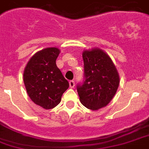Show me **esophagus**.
Instances as JSON below:
<instances>
[{"label":"esophagus","instance_id":"esophagus-1","mask_svg":"<svg viewBox=\"0 0 149 149\" xmlns=\"http://www.w3.org/2000/svg\"><path fill=\"white\" fill-rule=\"evenodd\" d=\"M70 86L71 88H72V87H74L75 86V81L74 80H70Z\"/></svg>","mask_w":149,"mask_h":149}]
</instances>
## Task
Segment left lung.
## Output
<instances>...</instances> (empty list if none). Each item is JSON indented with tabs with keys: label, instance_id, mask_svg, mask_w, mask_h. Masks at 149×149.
I'll return each instance as SVG.
<instances>
[{
	"label": "left lung",
	"instance_id": "8db88e82",
	"mask_svg": "<svg viewBox=\"0 0 149 149\" xmlns=\"http://www.w3.org/2000/svg\"><path fill=\"white\" fill-rule=\"evenodd\" d=\"M84 80L77 86L79 101L91 110L105 107L116 93L120 77L110 57L102 50L84 51Z\"/></svg>",
	"mask_w": 149,
	"mask_h": 149
}]
</instances>
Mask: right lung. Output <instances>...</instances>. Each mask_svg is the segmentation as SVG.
Returning <instances> with one entry per match:
<instances>
[{
  "instance_id": "obj_1",
  "label": "right lung",
  "mask_w": 149,
  "mask_h": 149,
  "mask_svg": "<svg viewBox=\"0 0 149 149\" xmlns=\"http://www.w3.org/2000/svg\"><path fill=\"white\" fill-rule=\"evenodd\" d=\"M59 53L56 47L37 52L29 59L23 73L25 87L30 99L45 109L58 105L70 86L56 65Z\"/></svg>"
}]
</instances>
